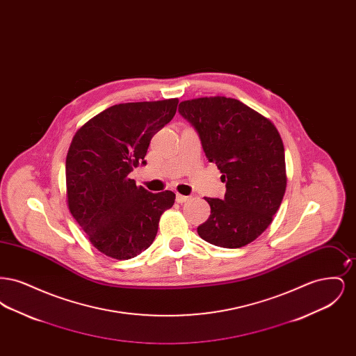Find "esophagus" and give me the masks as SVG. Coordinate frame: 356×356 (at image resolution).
<instances>
[{"label": "esophagus", "instance_id": "obj_1", "mask_svg": "<svg viewBox=\"0 0 356 356\" xmlns=\"http://www.w3.org/2000/svg\"><path fill=\"white\" fill-rule=\"evenodd\" d=\"M188 200H189V196H184V195H180V193L176 195V202L179 204L186 203Z\"/></svg>", "mask_w": 356, "mask_h": 356}]
</instances>
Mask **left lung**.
<instances>
[{"mask_svg":"<svg viewBox=\"0 0 356 356\" xmlns=\"http://www.w3.org/2000/svg\"><path fill=\"white\" fill-rule=\"evenodd\" d=\"M179 113L197 132L227 188L222 200L205 199L211 215L197 227L199 236L222 248L250 244L268 228L286 192L282 137L270 120L235 99L188 100Z\"/></svg>","mask_w":356,"mask_h":356,"instance_id":"left-lung-1","label":"left lung"}]
</instances>
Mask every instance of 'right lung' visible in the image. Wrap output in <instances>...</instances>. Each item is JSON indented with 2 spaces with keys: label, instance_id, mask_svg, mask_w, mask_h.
I'll use <instances>...</instances> for the list:
<instances>
[{
  "label": "right lung",
  "instance_id": "add662e5",
  "mask_svg": "<svg viewBox=\"0 0 356 356\" xmlns=\"http://www.w3.org/2000/svg\"><path fill=\"white\" fill-rule=\"evenodd\" d=\"M179 100L109 106L73 137L65 163L72 216L102 254L128 260L154 240L160 216L175 203L170 191L152 193L129 179L145 165L151 138L173 119Z\"/></svg>",
  "mask_w": 356,
  "mask_h": 356
}]
</instances>
